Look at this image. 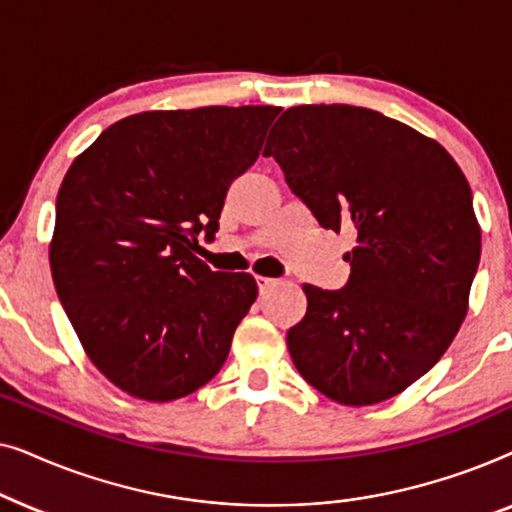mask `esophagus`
I'll return each mask as SVG.
<instances>
[{"label": "esophagus", "mask_w": 512, "mask_h": 512, "mask_svg": "<svg viewBox=\"0 0 512 512\" xmlns=\"http://www.w3.org/2000/svg\"><path fill=\"white\" fill-rule=\"evenodd\" d=\"M256 284H258V291H261V296H265L270 289H275L277 286V279L272 277H256Z\"/></svg>", "instance_id": "34e87169"}]
</instances>
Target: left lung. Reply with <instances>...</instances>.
I'll return each instance as SVG.
<instances>
[{"instance_id": "left-lung-1", "label": "left lung", "mask_w": 512, "mask_h": 512, "mask_svg": "<svg viewBox=\"0 0 512 512\" xmlns=\"http://www.w3.org/2000/svg\"><path fill=\"white\" fill-rule=\"evenodd\" d=\"M265 153L321 226L356 235L342 289L303 286L286 333L298 373L354 408L401 394L466 317L480 228L464 172L433 139L349 104L286 109Z\"/></svg>"}]
</instances>
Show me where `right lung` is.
Wrapping results in <instances>:
<instances>
[{
	"mask_svg": "<svg viewBox=\"0 0 512 512\" xmlns=\"http://www.w3.org/2000/svg\"><path fill=\"white\" fill-rule=\"evenodd\" d=\"M279 107L144 111L74 160L55 202V291L90 361L144 401L219 373L258 296L247 272L209 270L233 181L256 163Z\"/></svg>",
	"mask_w": 512,
	"mask_h": 512,
	"instance_id": "obj_1",
	"label": "right lung"
}]
</instances>
